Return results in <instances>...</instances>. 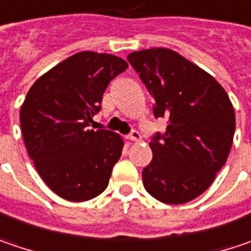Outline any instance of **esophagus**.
<instances>
[{
    "label": "esophagus",
    "instance_id": "obj_1",
    "mask_svg": "<svg viewBox=\"0 0 251 251\" xmlns=\"http://www.w3.org/2000/svg\"><path fill=\"white\" fill-rule=\"evenodd\" d=\"M126 139L133 140V142H139V140L142 139V136H140V133L138 130H132V132L126 136Z\"/></svg>",
    "mask_w": 251,
    "mask_h": 251
}]
</instances>
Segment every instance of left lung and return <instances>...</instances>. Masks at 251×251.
<instances>
[{
	"instance_id": "obj_1",
	"label": "left lung",
	"mask_w": 251,
	"mask_h": 251,
	"mask_svg": "<svg viewBox=\"0 0 251 251\" xmlns=\"http://www.w3.org/2000/svg\"><path fill=\"white\" fill-rule=\"evenodd\" d=\"M127 61L155 99L156 118L168 119L149 143L153 159L142 172L146 192L182 204L213 183L231 149L236 116L223 86L210 74L168 48L132 52Z\"/></svg>"
}]
</instances>
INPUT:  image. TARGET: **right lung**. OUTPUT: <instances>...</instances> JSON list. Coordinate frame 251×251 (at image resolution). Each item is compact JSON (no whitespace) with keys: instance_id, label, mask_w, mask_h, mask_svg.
Here are the masks:
<instances>
[{"instance_id":"1","label":"right lung","mask_w":251,"mask_h":251,"mask_svg":"<svg viewBox=\"0 0 251 251\" xmlns=\"http://www.w3.org/2000/svg\"><path fill=\"white\" fill-rule=\"evenodd\" d=\"M126 68L111 53L78 52L39 76L25 96L20 111L25 148L41 179L62 199L86 201L108 187L124 139L88 126L106 86Z\"/></svg>"}]
</instances>
